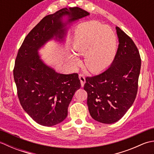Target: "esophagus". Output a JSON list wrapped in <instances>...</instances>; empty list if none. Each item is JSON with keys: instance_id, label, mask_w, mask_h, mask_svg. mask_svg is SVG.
Returning <instances> with one entry per match:
<instances>
[{"instance_id": "obj_1", "label": "esophagus", "mask_w": 154, "mask_h": 154, "mask_svg": "<svg viewBox=\"0 0 154 154\" xmlns=\"http://www.w3.org/2000/svg\"><path fill=\"white\" fill-rule=\"evenodd\" d=\"M79 79H80V81H81V86L83 87V86H84V84L85 83V78L84 75L80 73V74L79 75Z\"/></svg>"}]
</instances>
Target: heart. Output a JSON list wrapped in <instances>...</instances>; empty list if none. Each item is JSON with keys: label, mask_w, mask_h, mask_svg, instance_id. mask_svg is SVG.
Listing matches in <instances>:
<instances>
[{"label": "heart", "mask_w": 154, "mask_h": 154, "mask_svg": "<svg viewBox=\"0 0 154 154\" xmlns=\"http://www.w3.org/2000/svg\"><path fill=\"white\" fill-rule=\"evenodd\" d=\"M73 49L76 55H85L84 65L88 70L99 73L114 60L116 51V36L112 29L99 22L85 23L77 31ZM69 60L73 65L79 63L74 55H70Z\"/></svg>", "instance_id": "heart-1"}]
</instances>
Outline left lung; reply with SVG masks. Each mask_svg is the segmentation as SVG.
Returning a JSON list of instances; mask_svg holds the SVG:
<instances>
[{"label":"left lung","instance_id":"left-lung-1","mask_svg":"<svg viewBox=\"0 0 154 154\" xmlns=\"http://www.w3.org/2000/svg\"><path fill=\"white\" fill-rule=\"evenodd\" d=\"M116 29L119 44L112 64L100 74L87 77L84 85L91 117L104 124L117 122L132 105L141 67L134 42L119 27Z\"/></svg>","mask_w":154,"mask_h":154}]
</instances>
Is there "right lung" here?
Returning <instances> with one entry per match:
<instances>
[{"mask_svg":"<svg viewBox=\"0 0 154 154\" xmlns=\"http://www.w3.org/2000/svg\"><path fill=\"white\" fill-rule=\"evenodd\" d=\"M64 15L69 16V22H71L89 13L79 7L65 8L45 16L25 38L13 70L23 109L45 126H54L65 119L69 104L81 87L77 73H58L44 64L38 54L39 49L54 36L63 40L65 30L61 20Z\"/></svg>","mask_w":154,"mask_h":154,"instance_id":"obj_1","label":"right lung"}]
</instances>
